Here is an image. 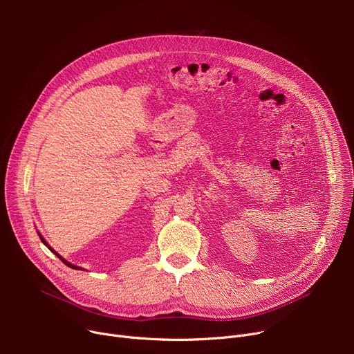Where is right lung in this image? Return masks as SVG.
Returning a JSON list of instances; mask_svg holds the SVG:
<instances>
[{"instance_id":"obj_1","label":"right lung","mask_w":354,"mask_h":354,"mask_svg":"<svg viewBox=\"0 0 354 354\" xmlns=\"http://www.w3.org/2000/svg\"><path fill=\"white\" fill-rule=\"evenodd\" d=\"M39 235H40V234H39ZM40 238H41V235H40ZM41 241H43V243H44V245H47V243H46V241H44V239H43V238H41ZM47 247H48V245H47ZM48 248H50V247H48ZM50 250H51V248H50ZM51 251H53V252H54V254H55V255H57V257H59V258H60V259H62V261H63V263H64V264H66V266H67V267H70V268H74V270H80V268H79V267H76V266H73V264H70V263H67V261H66V259H63V258H62V257H60V255H59V254H57V252H55V251H54V250H51Z\"/></svg>"}]
</instances>
